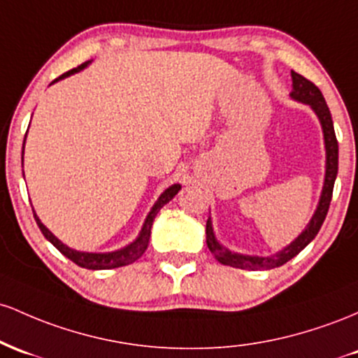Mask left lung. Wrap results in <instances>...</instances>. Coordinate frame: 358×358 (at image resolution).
Instances as JSON below:
<instances>
[{
  "label": "left lung",
  "instance_id": "1",
  "mask_svg": "<svg viewBox=\"0 0 358 358\" xmlns=\"http://www.w3.org/2000/svg\"><path fill=\"white\" fill-rule=\"evenodd\" d=\"M292 78V91L291 98L296 101L309 104L311 110L315 111L318 116L321 128H323V136H324V148H327V171H324V182H323V191H321V198L316 208L315 215H313L311 222L306 224L301 235L294 242H291L286 248L279 250L277 254L271 257H259V255H243V254H235V252L228 250L227 247H223L222 243L216 240L215 231H213V223L211 218H208L206 222V243L208 248L211 250V254L216 257L218 262H222L223 266H230L235 268H248V271H264V268H274L280 267L284 264L289 262L292 257H296L303 250L306 245L318 235L321 224H323L324 218H327L328 208H330V201L333 194V186H335L336 174H338V142H336L335 128H333V120L331 113L328 110L327 101H324L323 94L318 90V86H315L311 81H308L306 78L298 74V72L291 71Z\"/></svg>",
  "mask_w": 358,
  "mask_h": 358
}]
</instances>
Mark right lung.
Segmentation results:
<instances>
[{"label":"right lung","instance_id":"right-lung-1","mask_svg":"<svg viewBox=\"0 0 358 358\" xmlns=\"http://www.w3.org/2000/svg\"><path fill=\"white\" fill-rule=\"evenodd\" d=\"M90 62H84L81 64L79 67H76V69H72L69 72H66V74H62L60 78L54 79L52 84L60 81V79L67 78V76L71 74H76V72L83 71L84 67L87 66ZM23 148H25V142H23ZM180 189V184H172L171 187H167L166 191L162 192V194L159 196V199L155 201V204L152 206L150 213L147 215L145 218V223H143L142 230H140L138 236L131 243H128L127 247L120 248V250H115V252H104V254H91V252H79V250H74V248L67 247L66 243H62L57 236L52 233L49 228L45 227L42 222H40V218L37 215L34 213L35 216V222H37L40 231L43 233V236H45L49 242L54 245L55 248L60 252L62 255H66L67 259L72 260L74 264H78L79 267H84V268H91V271H103V268H116V267H123V266H128V264L135 262L136 259H140V257L143 255V252L147 250L148 247V240H150V230H152V223H154L155 216H157V213L160 211V208L164 206V204H167L169 201L174 198L176 194H178Z\"/></svg>","mask_w":358,"mask_h":358}]
</instances>
